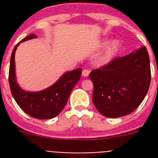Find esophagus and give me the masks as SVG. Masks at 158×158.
<instances>
[{"instance_id":"34e87169","label":"esophagus","mask_w":158,"mask_h":158,"mask_svg":"<svg viewBox=\"0 0 158 158\" xmlns=\"http://www.w3.org/2000/svg\"><path fill=\"white\" fill-rule=\"evenodd\" d=\"M82 74H83V76H84V77L89 76V69H84V70H83V72H82Z\"/></svg>"}]
</instances>
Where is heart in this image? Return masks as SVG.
I'll list each match as a JSON object with an SVG mask.
<instances>
[{
    "label": "heart",
    "instance_id": "obj_1",
    "mask_svg": "<svg viewBox=\"0 0 158 158\" xmlns=\"http://www.w3.org/2000/svg\"><path fill=\"white\" fill-rule=\"evenodd\" d=\"M118 43L117 42H114L110 44L107 48L106 50L105 51V52L102 54V56L100 58V62L104 64V63H106L110 60L113 56L115 54V52H117L118 50Z\"/></svg>",
    "mask_w": 158,
    "mask_h": 158
}]
</instances>
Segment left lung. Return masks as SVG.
Instances as JSON below:
<instances>
[{
    "label": "left lung",
    "instance_id": "left-lung-1",
    "mask_svg": "<svg viewBox=\"0 0 158 158\" xmlns=\"http://www.w3.org/2000/svg\"><path fill=\"white\" fill-rule=\"evenodd\" d=\"M93 102L102 115L120 117L132 113L149 89L151 69L145 47L122 57H115L92 70Z\"/></svg>",
    "mask_w": 158,
    "mask_h": 158
}]
</instances>
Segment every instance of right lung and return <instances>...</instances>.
Masks as SVG:
<instances>
[{
  "label": "right lung",
  "mask_w": 158,
  "mask_h": 158,
  "mask_svg": "<svg viewBox=\"0 0 158 158\" xmlns=\"http://www.w3.org/2000/svg\"><path fill=\"white\" fill-rule=\"evenodd\" d=\"M35 38V34L32 33L21 42ZM18 45L19 43L16 44L12 52L9 69V84L12 96L19 106L32 117L46 120L56 116L63 110L72 89L80 79L82 69L79 68L66 72L56 84L43 91L36 93L23 91L15 80V53Z\"/></svg>",
  "instance_id": "obj_1"
}]
</instances>
